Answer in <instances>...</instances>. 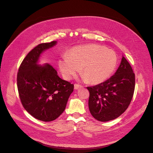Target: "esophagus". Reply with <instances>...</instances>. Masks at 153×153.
<instances>
[{"label": "esophagus", "instance_id": "34e87169", "mask_svg": "<svg viewBox=\"0 0 153 153\" xmlns=\"http://www.w3.org/2000/svg\"><path fill=\"white\" fill-rule=\"evenodd\" d=\"M81 87H82V85H79V84H77V83H75V85H74V88H75V89H78L79 88H81Z\"/></svg>", "mask_w": 153, "mask_h": 153}]
</instances>
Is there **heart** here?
Listing matches in <instances>:
<instances>
[{
    "label": "heart",
    "instance_id": "b5f03b06",
    "mask_svg": "<svg viewBox=\"0 0 153 153\" xmlns=\"http://www.w3.org/2000/svg\"><path fill=\"white\" fill-rule=\"evenodd\" d=\"M117 57L104 46L91 44L73 48L59 59L58 65L63 77L70 80L76 75L79 69L84 80L91 84L106 80L114 71Z\"/></svg>",
    "mask_w": 153,
    "mask_h": 153
}]
</instances>
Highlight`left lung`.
<instances>
[{"label": "left lung", "mask_w": 153, "mask_h": 153, "mask_svg": "<svg viewBox=\"0 0 153 153\" xmlns=\"http://www.w3.org/2000/svg\"><path fill=\"white\" fill-rule=\"evenodd\" d=\"M88 107L93 117L99 121L114 120L124 113L130 105L135 88V74L123 56L115 74L104 82L87 87Z\"/></svg>", "instance_id": "8db88e82"}]
</instances>
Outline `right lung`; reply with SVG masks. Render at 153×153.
<instances>
[{
    "mask_svg": "<svg viewBox=\"0 0 153 153\" xmlns=\"http://www.w3.org/2000/svg\"><path fill=\"white\" fill-rule=\"evenodd\" d=\"M56 43L52 41L34 48L23 59L17 76L22 106L33 117L45 122L55 120L63 112L74 88V85L58 76L51 65H37L40 54Z\"/></svg>",
    "mask_w": 153,
    "mask_h": 153,
    "instance_id": "right-lung-1",
    "label": "right lung"
}]
</instances>
